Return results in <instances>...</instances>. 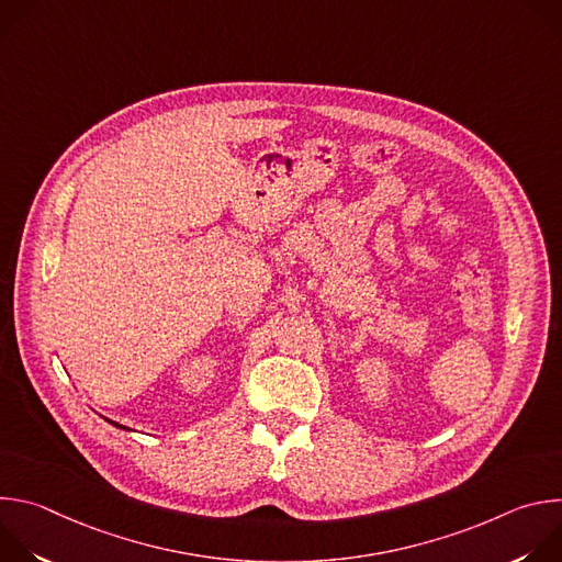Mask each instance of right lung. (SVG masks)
I'll list each match as a JSON object with an SVG mask.
<instances>
[{"label": "right lung", "instance_id": "obj_1", "mask_svg": "<svg viewBox=\"0 0 562 562\" xmlns=\"http://www.w3.org/2000/svg\"><path fill=\"white\" fill-rule=\"evenodd\" d=\"M111 423V420H109ZM111 425H115V427H120V429H126V427H122V425H117V423H111Z\"/></svg>", "mask_w": 562, "mask_h": 562}]
</instances>
